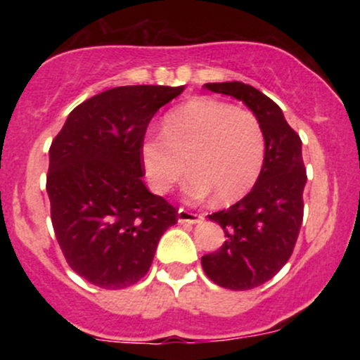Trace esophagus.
<instances>
[{"label":"esophagus","instance_id":"1","mask_svg":"<svg viewBox=\"0 0 360 360\" xmlns=\"http://www.w3.org/2000/svg\"><path fill=\"white\" fill-rule=\"evenodd\" d=\"M201 220H203V214L193 213L184 208L177 210V221L179 223H189V225H194V223H200Z\"/></svg>","mask_w":360,"mask_h":360}]
</instances>
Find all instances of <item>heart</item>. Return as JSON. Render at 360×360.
<instances>
[{
	"mask_svg": "<svg viewBox=\"0 0 360 360\" xmlns=\"http://www.w3.org/2000/svg\"><path fill=\"white\" fill-rule=\"evenodd\" d=\"M266 139L252 111L217 98H194L164 117L162 134L148 131L140 142V160L155 193H167L186 166L184 194L191 200L230 205L257 183Z\"/></svg>",
	"mask_w": 360,
	"mask_h": 360,
	"instance_id": "b5f03b06",
	"label": "heart"
}]
</instances>
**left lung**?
Returning <instances> with one entry per match:
<instances>
[{
  "label": "left lung",
  "mask_w": 360,
  "mask_h": 360,
  "mask_svg": "<svg viewBox=\"0 0 360 360\" xmlns=\"http://www.w3.org/2000/svg\"><path fill=\"white\" fill-rule=\"evenodd\" d=\"M206 89L245 103L257 117L266 139V155L252 191L240 201L208 214L225 232V243L201 257V266L218 286L245 291L274 278L291 257L303 221L307 169L300 135L283 110L249 84L208 82Z\"/></svg>",
  "instance_id": "1"
}]
</instances>
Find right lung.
<instances>
[{"label":"right lung","instance_id":"1","mask_svg":"<svg viewBox=\"0 0 360 360\" xmlns=\"http://www.w3.org/2000/svg\"><path fill=\"white\" fill-rule=\"evenodd\" d=\"M184 86H120L76 106L49 150L53 232L74 272L94 286L135 284L154 260L176 208L143 184L140 142Z\"/></svg>","mask_w":360,"mask_h":360}]
</instances>
